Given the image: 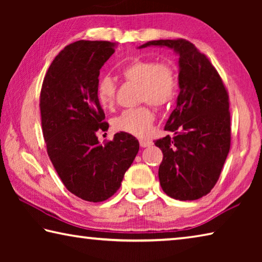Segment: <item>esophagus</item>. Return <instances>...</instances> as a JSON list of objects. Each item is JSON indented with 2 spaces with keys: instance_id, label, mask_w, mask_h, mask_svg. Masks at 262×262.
Instances as JSON below:
<instances>
[{
  "instance_id": "esophagus-1",
  "label": "esophagus",
  "mask_w": 262,
  "mask_h": 262,
  "mask_svg": "<svg viewBox=\"0 0 262 262\" xmlns=\"http://www.w3.org/2000/svg\"><path fill=\"white\" fill-rule=\"evenodd\" d=\"M152 144L151 141L149 140H140V145L142 148H147V147H150V145Z\"/></svg>"
}]
</instances>
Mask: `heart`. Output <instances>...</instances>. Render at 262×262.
I'll return each instance as SVG.
<instances>
[{
  "instance_id": "obj_1",
  "label": "heart",
  "mask_w": 262,
  "mask_h": 262,
  "mask_svg": "<svg viewBox=\"0 0 262 262\" xmlns=\"http://www.w3.org/2000/svg\"><path fill=\"white\" fill-rule=\"evenodd\" d=\"M121 76L128 83L137 85V101L145 103L128 108L115 117L112 127L115 132L143 137L149 133L155 121L150 105L164 107L170 104L177 94L178 77L170 62L134 61L121 70ZM96 96L103 108H112L117 98V84L112 77L101 76L96 86Z\"/></svg>"
}]
</instances>
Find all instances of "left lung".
<instances>
[{
  "label": "left lung",
  "mask_w": 262,
  "mask_h": 262,
  "mask_svg": "<svg viewBox=\"0 0 262 262\" xmlns=\"http://www.w3.org/2000/svg\"><path fill=\"white\" fill-rule=\"evenodd\" d=\"M179 54L177 107L155 141L162 150L158 177L164 193L180 201L198 200L214 188L231 145L229 94L209 59L186 39L149 41Z\"/></svg>",
  "instance_id": "1"
}]
</instances>
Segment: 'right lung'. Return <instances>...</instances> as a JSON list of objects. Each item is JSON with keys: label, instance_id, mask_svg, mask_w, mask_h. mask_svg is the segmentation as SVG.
<instances>
[{"label": "right lung", "instance_id": "right-lung-1", "mask_svg": "<svg viewBox=\"0 0 262 262\" xmlns=\"http://www.w3.org/2000/svg\"><path fill=\"white\" fill-rule=\"evenodd\" d=\"M115 47V42L90 40L66 46L51 63L40 91L48 156L66 188L89 202L114 195L140 148L127 133H117L103 144L97 137V132L108 129V122L96 86Z\"/></svg>", "mask_w": 262, "mask_h": 262}]
</instances>
